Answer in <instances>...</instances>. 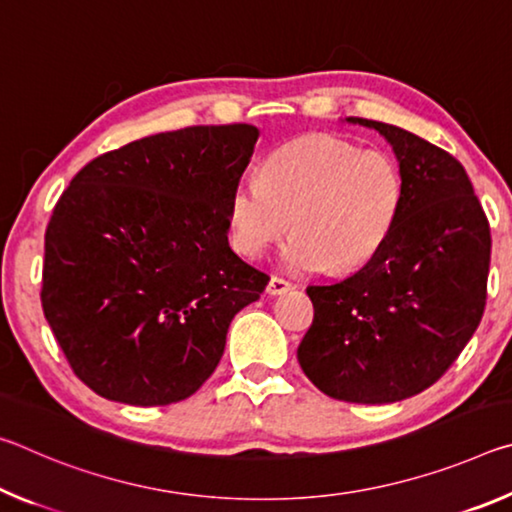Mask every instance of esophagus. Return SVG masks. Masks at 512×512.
<instances>
[{"instance_id":"esophagus-1","label":"esophagus","mask_w":512,"mask_h":512,"mask_svg":"<svg viewBox=\"0 0 512 512\" xmlns=\"http://www.w3.org/2000/svg\"><path fill=\"white\" fill-rule=\"evenodd\" d=\"M291 289H293V284L289 280H284V277H277V275H273L266 284L268 296H282V293H287Z\"/></svg>"}]
</instances>
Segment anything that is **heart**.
Here are the masks:
<instances>
[{"mask_svg":"<svg viewBox=\"0 0 512 512\" xmlns=\"http://www.w3.org/2000/svg\"><path fill=\"white\" fill-rule=\"evenodd\" d=\"M402 194V171L388 153L334 135L300 137L268 155L259 180L241 178L232 189V246L259 257L291 223L280 253L287 271H357L391 235Z\"/></svg>","mask_w":512,"mask_h":512,"instance_id":"obj_1","label":"heart"}]
</instances>
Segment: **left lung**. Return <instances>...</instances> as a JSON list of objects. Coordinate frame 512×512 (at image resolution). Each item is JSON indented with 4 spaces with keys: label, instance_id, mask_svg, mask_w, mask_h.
Instances as JSON below:
<instances>
[{
    "label": "left lung",
    "instance_id": "left-lung-1",
    "mask_svg": "<svg viewBox=\"0 0 512 512\" xmlns=\"http://www.w3.org/2000/svg\"><path fill=\"white\" fill-rule=\"evenodd\" d=\"M393 146L404 194L391 235L357 273L307 287L314 323L298 348L311 384L334 400L388 404L445 375L479 327L490 225L463 164L384 121L348 117Z\"/></svg>",
    "mask_w": 512,
    "mask_h": 512
}]
</instances>
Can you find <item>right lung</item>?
I'll return each mask as SVG.
<instances>
[{
    "label": "right lung",
    "instance_id": "right-lung-1",
    "mask_svg": "<svg viewBox=\"0 0 512 512\" xmlns=\"http://www.w3.org/2000/svg\"><path fill=\"white\" fill-rule=\"evenodd\" d=\"M250 124L192 126L108 151L76 173L45 232L42 311L74 375L133 406L194 395L237 311L268 275L228 244Z\"/></svg>",
    "mask_w": 512,
    "mask_h": 512
}]
</instances>
